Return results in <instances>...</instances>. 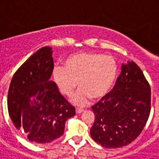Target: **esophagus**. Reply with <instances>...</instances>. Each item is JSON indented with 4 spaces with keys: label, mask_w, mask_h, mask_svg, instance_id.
<instances>
[{
    "label": "esophagus",
    "mask_w": 159,
    "mask_h": 159,
    "mask_svg": "<svg viewBox=\"0 0 159 159\" xmlns=\"http://www.w3.org/2000/svg\"><path fill=\"white\" fill-rule=\"evenodd\" d=\"M75 111H76L77 114H80V113H82L83 111H84V109H81V108L77 107L76 109H75Z\"/></svg>",
    "instance_id": "esophagus-1"
}]
</instances>
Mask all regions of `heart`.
<instances>
[{
	"mask_svg": "<svg viewBox=\"0 0 159 159\" xmlns=\"http://www.w3.org/2000/svg\"><path fill=\"white\" fill-rule=\"evenodd\" d=\"M119 66L111 56L100 53L77 52L65 59L63 67H55L52 79L62 95L70 96L78 86L80 89L71 98L72 103L84 107L92 98L106 96L116 83Z\"/></svg>",
	"mask_w": 159,
	"mask_h": 159,
	"instance_id": "1",
	"label": "heart"
}]
</instances>
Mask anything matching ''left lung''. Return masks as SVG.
<instances>
[{
	"label": "left lung",
	"instance_id": "1",
	"mask_svg": "<svg viewBox=\"0 0 159 159\" xmlns=\"http://www.w3.org/2000/svg\"><path fill=\"white\" fill-rule=\"evenodd\" d=\"M151 99V87L140 67L134 61L123 64L113 91L92 107L94 141L119 148L135 140L148 120Z\"/></svg>",
	"mask_w": 159,
	"mask_h": 159
}]
</instances>
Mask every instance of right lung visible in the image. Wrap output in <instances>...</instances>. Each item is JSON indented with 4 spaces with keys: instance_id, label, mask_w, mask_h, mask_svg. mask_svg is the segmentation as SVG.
I'll return each mask as SVG.
<instances>
[{
    "instance_id": "1",
    "label": "right lung",
    "mask_w": 159,
    "mask_h": 159,
    "mask_svg": "<svg viewBox=\"0 0 159 159\" xmlns=\"http://www.w3.org/2000/svg\"><path fill=\"white\" fill-rule=\"evenodd\" d=\"M53 67L52 48H42L18 68L8 89V110L14 126L37 143L62 136L67 119L75 115V107L49 80Z\"/></svg>"
}]
</instances>
